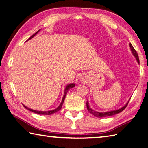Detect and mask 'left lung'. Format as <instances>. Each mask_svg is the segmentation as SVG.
I'll list each match as a JSON object with an SVG mask.
<instances>
[{
	"mask_svg": "<svg viewBox=\"0 0 148 148\" xmlns=\"http://www.w3.org/2000/svg\"><path fill=\"white\" fill-rule=\"evenodd\" d=\"M130 48H131V50L132 51V53L133 54V55L134 56L135 58H136V60H137L139 64V57H138V54L137 52L136 51V50L134 49V48L133 47V46H132V44L130 43ZM129 101L127 102V103L124 106H123V108H121V109H117V110H115V111H109V112H97V111H95L92 110V109L90 108L89 107V103L87 101L86 103V105H87V109H88V111L90 112L92 114L96 116V117H108V116H112V115H114V114H118L121 112H122L124 109L126 108L127 107V106L129 103Z\"/></svg>",
	"mask_w": 148,
	"mask_h": 148,
	"instance_id": "8db88e82",
	"label": "left lung"
}]
</instances>
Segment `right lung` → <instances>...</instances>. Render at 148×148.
<instances>
[{
  "label": "right lung",
  "instance_id": "1",
  "mask_svg": "<svg viewBox=\"0 0 148 148\" xmlns=\"http://www.w3.org/2000/svg\"><path fill=\"white\" fill-rule=\"evenodd\" d=\"M38 32H39V31H38L37 32H36L34 34H33L31 37L29 38V39L28 40L32 39V38L34 36H36V34H37ZM74 86H75V84H70L67 85V86H66V89H65V91H64V96H63L62 101V102H61V103H60V104L59 106V107H58V108H56V109H54V110H52V111H38L33 110V109H30V108H27L26 106H25L24 105H23V106H24L26 109H27L28 110H29L30 111H32V112H34V113L39 114L51 115V114H54V113H55V112H56L59 111L60 110V109H61V108H62V106L63 103H64V99H65V98H66V94L67 93V92H68V91H69V90L71 88H73V87H74Z\"/></svg>",
  "mask_w": 148,
  "mask_h": 148
}]
</instances>
